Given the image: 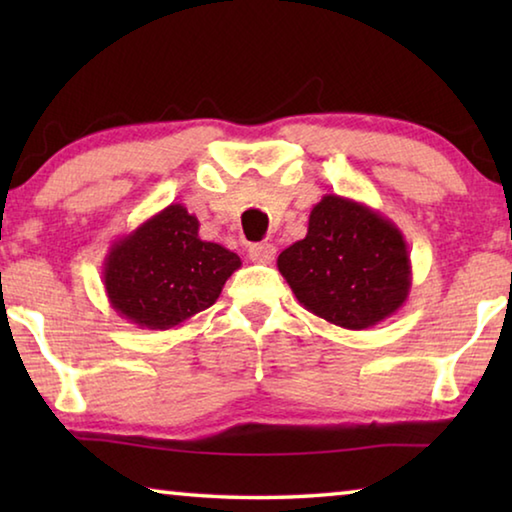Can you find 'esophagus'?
<instances>
[{
  "label": "esophagus",
  "mask_w": 512,
  "mask_h": 512,
  "mask_svg": "<svg viewBox=\"0 0 512 512\" xmlns=\"http://www.w3.org/2000/svg\"><path fill=\"white\" fill-rule=\"evenodd\" d=\"M250 262L255 264H271L275 257V246L273 244H253L248 248Z\"/></svg>",
  "instance_id": "esophagus-1"
}]
</instances>
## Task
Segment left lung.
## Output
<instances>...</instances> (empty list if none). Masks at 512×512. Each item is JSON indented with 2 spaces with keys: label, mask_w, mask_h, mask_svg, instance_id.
Returning <instances> with one entry per match:
<instances>
[{
  "label": "left lung",
  "mask_w": 512,
  "mask_h": 512,
  "mask_svg": "<svg viewBox=\"0 0 512 512\" xmlns=\"http://www.w3.org/2000/svg\"><path fill=\"white\" fill-rule=\"evenodd\" d=\"M277 271L302 307L343 329L381 323L411 291L402 230L372 207L336 194L314 205L307 237L282 250Z\"/></svg>",
  "instance_id": "1"
}]
</instances>
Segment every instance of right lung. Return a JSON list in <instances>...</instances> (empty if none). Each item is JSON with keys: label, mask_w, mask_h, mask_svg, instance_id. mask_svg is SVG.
Wrapping results in <instances>:
<instances>
[{"label": "right lung", "mask_w": 512, "mask_h": 512, "mask_svg": "<svg viewBox=\"0 0 512 512\" xmlns=\"http://www.w3.org/2000/svg\"><path fill=\"white\" fill-rule=\"evenodd\" d=\"M237 253L198 237V219L171 203L112 241L103 262V287L112 309L142 329H171L212 307Z\"/></svg>", "instance_id": "right-lung-1"}]
</instances>
